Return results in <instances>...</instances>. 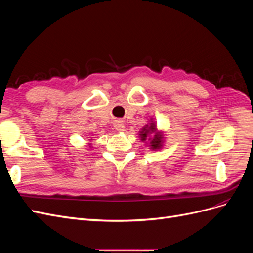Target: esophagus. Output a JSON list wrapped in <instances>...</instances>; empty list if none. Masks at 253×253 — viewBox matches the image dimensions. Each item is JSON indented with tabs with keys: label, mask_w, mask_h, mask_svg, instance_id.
Returning <instances> with one entry per match:
<instances>
[{
	"label": "esophagus",
	"mask_w": 253,
	"mask_h": 253,
	"mask_svg": "<svg viewBox=\"0 0 253 253\" xmlns=\"http://www.w3.org/2000/svg\"><path fill=\"white\" fill-rule=\"evenodd\" d=\"M114 126H115V128L117 129L118 132H124L125 131V125L122 124V121H120V120L115 121Z\"/></svg>",
	"instance_id": "34e87169"
}]
</instances>
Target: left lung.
I'll list each match as a JSON object with an SVG mask.
<instances>
[{"label":"left lung","instance_id":"obj_1","mask_svg":"<svg viewBox=\"0 0 253 253\" xmlns=\"http://www.w3.org/2000/svg\"><path fill=\"white\" fill-rule=\"evenodd\" d=\"M150 133H155L154 138H153L152 141H151V149H154V150L159 149L160 147H162V143H163L162 138H163V137H162V134H160V133H156V127H155L154 122H151V126L147 125L143 127V129L140 132L141 140L147 139V137Z\"/></svg>","mask_w":253,"mask_h":253}]
</instances>
